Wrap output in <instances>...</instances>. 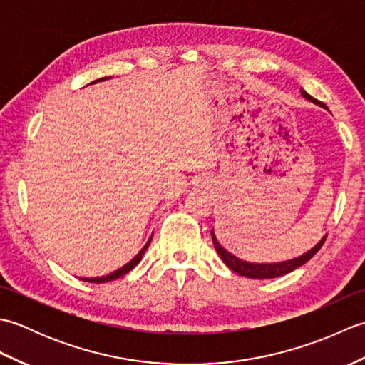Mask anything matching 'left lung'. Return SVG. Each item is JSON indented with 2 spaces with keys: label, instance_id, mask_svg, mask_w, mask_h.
Instances as JSON below:
<instances>
[{
  "label": "left lung",
  "instance_id": "1",
  "mask_svg": "<svg viewBox=\"0 0 365 365\" xmlns=\"http://www.w3.org/2000/svg\"><path fill=\"white\" fill-rule=\"evenodd\" d=\"M301 96L304 97L309 102H312L315 105H319L324 110H328L327 105L319 102V100L314 98L312 96H309L306 91L301 89ZM212 238H213V245H215V250L216 252L220 254L221 260L226 263L229 267V269L234 271V273L240 274V276H245V277H251V279H273V277H279V276H284L287 273H292L293 269L299 268L301 265H304L306 262L311 260L314 255L319 252L320 247L323 246L324 240H327V235H324L319 243H317L312 250H309L307 252L301 254L299 257H294L290 260H284V262H273V263H255V262H246L243 259H238L237 255H234L232 252H229L226 247H222L218 242V238H216L215 232L212 229Z\"/></svg>",
  "mask_w": 365,
  "mask_h": 365
}]
</instances>
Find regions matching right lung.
Wrapping results in <instances>:
<instances>
[{"label": "right lung", "mask_w": 365, "mask_h": 365, "mask_svg": "<svg viewBox=\"0 0 365 365\" xmlns=\"http://www.w3.org/2000/svg\"><path fill=\"white\" fill-rule=\"evenodd\" d=\"M105 80H108V76H105V78H98V80H96V81H92L91 84H94V83H98V81H105ZM152 237H153V234L150 235V238H149V242H147L145 245H144V247L141 251H139L133 259H131L128 263H125V265H123L122 268H119V269H115V271H113V273H110V274H106V276H102V277H80L81 281H86V282H96V284H103V282H111V281H114V279H119V277H122L123 274H127L128 271H131L133 269L139 262H141V259H143V255H144V252H145V250L147 247H149V245H150V242H152Z\"/></svg>", "instance_id": "1"}]
</instances>
